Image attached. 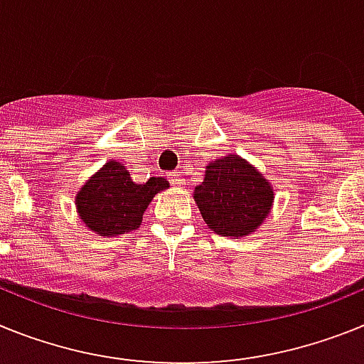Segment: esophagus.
<instances>
[{
  "label": "esophagus",
  "mask_w": 364,
  "mask_h": 364,
  "mask_svg": "<svg viewBox=\"0 0 364 364\" xmlns=\"http://www.w3.org/2000/svg\"><path fill=\"white\" fill-rule=\"evenodd\" d=\"M170 181H172L173 186H178V188L185 186V179H183L179 173H170Z\"/></svg>",
  "instance_id": "esophagus-1"
}]
</instances>
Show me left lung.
Instances as JSON below:
<instances>
[{"mask_svg":"<svg viewBox=\"0 0 364 364\" xmlns=\"http://www.w3.org/2000/svg\"><path fill=\"white\" fill-rule=\"evenodd\" d=\"M273 186L251 163L227 156L208 163L194 201L208 229L227 238L252 235L273 207Z\"/></svg>","mask_w":364,"mask_h":364,"instance_id":"obj_1","label":"left lung"}]
</instances>
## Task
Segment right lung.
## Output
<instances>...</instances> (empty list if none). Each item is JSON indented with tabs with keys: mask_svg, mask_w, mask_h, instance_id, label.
<instances>
[{
	"mask_svg": "<svg viewBox=\"0 0 364 364\" xmlns=\"http://www.w3.org/2000/svg\"><path fill=\"white\" fill-rule=\"evenodd\" d=\"M168 186L164 178L135 183L128 168L112 159L87 179L75 205L84 225L95 235L119 236L137 229L154 196Z\"/></svg>",
	"mask_w": 364,
	"mask_h": 364,
	"instance_id": "add662e5",
	"label": "right lung"
}]
</instances>
